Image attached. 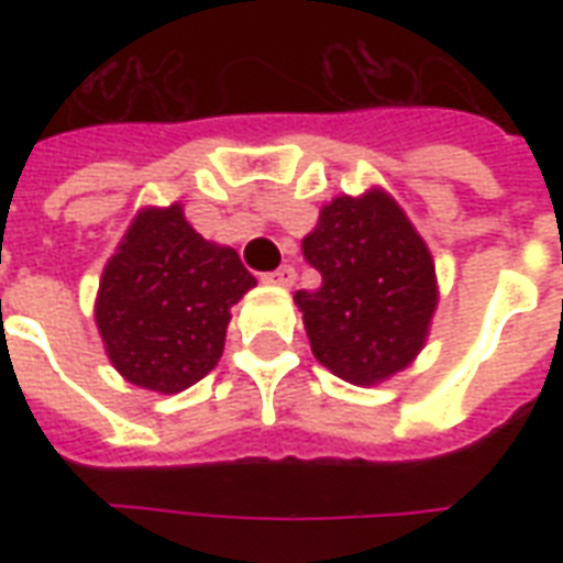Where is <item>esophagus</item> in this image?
Masks as SVG:
<instances>
[{
    "mask_svg": "<svg viewBox=\"0 0 563 563\" xmlns=\"http://www.w3.org/2000/svg\"><path fill=\"white\" fill-rule=\"evenodd\" d=\"M263 283H268V286H291L295 283V268L291 265H280V268L263 274Z\"/></svg>",
    "mask_w": 563,
    "mask_h": 563,
    "instance_id": "esophagus-1",
    "label": "esophagus"
}]
</instances>
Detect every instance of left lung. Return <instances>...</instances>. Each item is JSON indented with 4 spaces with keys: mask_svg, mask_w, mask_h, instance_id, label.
<instances>
[{
    "mask_svg": "<svg viewBox=\"0 0 563 563\" xmlns=\"http://www.w3.org/2000/svg\"><path fill=\"white\" fill-rule=\"evenodd\" d=\"M300 247L321 274L316 291L295 295L316 360L353 385L385 383L409 368L427 344L438 277L394 195L383 187L335 195Z\"/></svg>",
    "mask_w": 563,
    "mask_h": 563,
    "instance_id": "obj_1",
    "label": "left lung"
}]
</instances>
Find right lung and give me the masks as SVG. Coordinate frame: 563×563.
Returning <instances> with one entry per match:
<instances>
[{
	"label": "right lung",
	"mask_w": 563,
	"mask_h": 563,
	"mask_svg": "<svg viewBox=\"0 0 563 563\" xmlns=\"http://www.w3.org/2000/svg\"><path fill=\"white\" fill-rule=\"evenodd\" d=\"M254 286L236 251L207 242L178 201L143 207L96 295L110 365L145 391H184L219 365L230 307Z\"/></svg>",
	"instance_id": "obj_1"
}]
</instances>
